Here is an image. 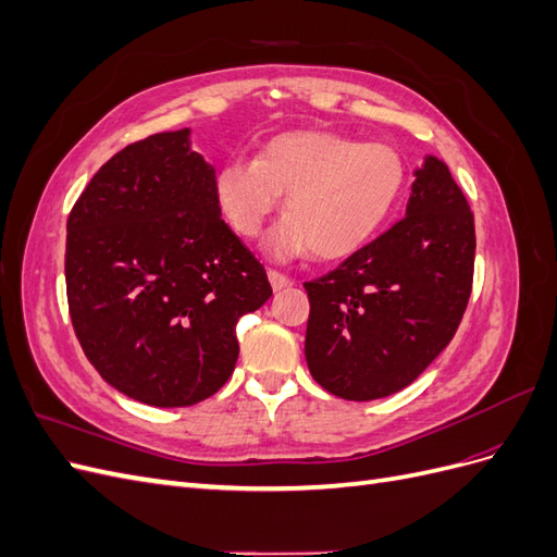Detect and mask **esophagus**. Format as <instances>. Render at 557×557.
<instances>
[{
    "label": "esophagus",
    "mask_w": 557,
    "mask_h": 557,
    "mask_svg": "<svg viewBox=\"0 0 557 557\" xmlns=\"http://www.w3.org/2000/svg\"><path fill=\"white\" fill-rule=\"evenodd\" d=\"M267 276H269V283H272V290H274V293L290 288V285H293V281H290L288 276L281 274V272H274V269H269Z\"/></svg>",
    "instance_id": "esophagus-1"
}]
</instances>
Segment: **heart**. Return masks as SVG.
<instances>
[{"label": "heart", "instance_id": "b5f03b06", "mask_svg": "<svg viewBox=\"0 0 557 557\" xmlns=\"http://www.w3.org/2000/svg\"><path fill=\"white\" fill-rule=\"evenodd\" d=\"M404 185L407 164L397 148L299 129L267 141L256 160H227L213 190L227 225L244 239L258 237L285 195L288 215L262 248L288 262L311 250L323 260L352 256L387 223Z\"/></svg>", "mask_w": 557, "mask_h": 557}]
</instances>
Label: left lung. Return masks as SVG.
Here are the masks:
<instances>
[{"label": "left lung", "instance_id": "left-lung-1", "mask_svg": "<svg viewBox=\"0 0 557 557\" xmlns=\"http://www.w3.org/2000/svg\"><path fill=\"white\" fill-rule=\"evenodd\" d=\"M413 176L399 223L305 283L309 372L342 399H381L413 383L467 309L474 213L440 158L425 156Z\"/></svg>", "mask_w": 557, "mask_h": 557}]
</instances>
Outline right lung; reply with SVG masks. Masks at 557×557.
<instances>
[{"instance_id":"add662e5","label":"right lung","mask_w":557,"mask_h":557,"mask_svg":"<svg viewBox=\"0 0 557 557\" xmlns=\"http://www.w3.org/2000/svg\"><path fill=\"white\" fill-rule=\"evenodd\" d=\"M215 170L190 127L150 134L102 164L66 221V299L109 385L172 409L221 391L234 325L272 297L264 267L221 218Z\"/></svg>"}]
</instances>
